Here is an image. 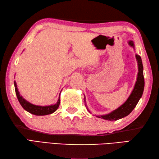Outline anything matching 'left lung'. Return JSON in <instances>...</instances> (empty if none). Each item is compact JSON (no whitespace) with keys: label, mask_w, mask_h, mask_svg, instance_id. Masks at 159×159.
<instances>
[{"label":"left lung","mask_w":159,"mask_h":159,"mask_svg":"<svg viewBox=\"0 0 159 159\" xmlns=\"http://www.w3.org/2000/svg\"><path fill=\"white\" fill-rule=\"evenodd\" d=\"M128 44L131 47H133V48H134L133 41H131V40L130 41H128ZM135 57L138 63V71L139 72H138L137 74V81L135 83V85H134L133 90L132 91L130 95L128 98L126 102L122 105L118 107L117 109L113 111L112 112L107 115L97 116L98 117L102 118V119L106 120L116 121L127 116L128 115H129L132 112V111L134 109V107H136L139 100H140L141 96H142L144 89L145 82L143 77V67L142 64V61H141V57L139 55H136ZM89 112L90 113L89 111Z\"/></svg>","instance_id":"8db88e82"}]
</instances>
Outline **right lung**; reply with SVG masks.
<instances>
[{
  "label": "right lung",
  "mask_w": 159,
  "mask_h": 159,
  "mask_svg": "<svg viewBox=\"0 0 159 159\" xmlns=\"http://www.w3.org/2000/svg\"><path fill=\"white\" fill-rule=\"evenodd\" d=\"M14 86H15V91L16 94L18 98V100L19 101L20 104L23 107V109L28 111L30 113L35 115V116H46V115L51 114L56 111V110L58 109V107L60 104V99L59 98L57 102L55 104H52V105L49 106H38L35 105L30 103L28 101H26L25 98H23L22 96L18 92V87H17L16 82L14 81Z\"/></svg>",
  "instance_id": "right-lung-1"
}]
</instances>
